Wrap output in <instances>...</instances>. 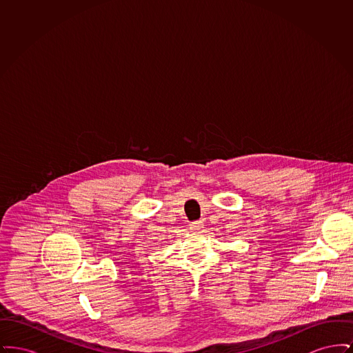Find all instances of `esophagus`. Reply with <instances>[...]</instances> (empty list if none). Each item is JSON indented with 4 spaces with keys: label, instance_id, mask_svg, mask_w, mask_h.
Here are the masks:
<instances>
[{
    "label": "esophagus",
    "instance_id": "1",
    "mask_svg": "<svg viewBox=\"0 0 353 353\" xmlns=\"http://www.w3.org/2000/svg\"><path fill=\"white\" fill-rule=\"evenodd\" d=\"M202 228H203V222H202V221H194V222L190 223V229H192V230L200 232Z\"/></svg>",
    "mask_w": 353,
    "mask_h": 353
}]
</instances>
